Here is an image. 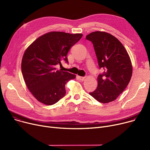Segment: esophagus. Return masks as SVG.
Here are the masks:
<instances>
[{
	"mask_svg": "<svg viewBox=\"0 0 150 150\" xmlns=\"http://www.w3.org/2000/svg\"><path fill=\"white\" fill-rule=\"evenodd\" d=\"M86 76H78V79H79L81 81H84L86 79Z\"/></svg>",
	"mask_w": 150,
	"mask_h": 150,
	"instance_id": "1",
	"label": "esophagus"
}]
</instances>
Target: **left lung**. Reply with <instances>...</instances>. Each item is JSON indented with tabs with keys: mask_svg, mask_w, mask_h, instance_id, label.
Here are the masks:
<instances>
[{
	"mask_svg": "<svg viewBox=\"0 0 150 150\" xmlns=\"http://www.w3.org/2000/svg\"><path fill=\"white\" fill-rule=\"evenodd\" d=\"M93 44L99 68L97 89L89 94L100 103L115 100L127 88L132 74L131 61L123 44L112 35L94 31L86 37Z\"/></svg>",
	"mask_w": 150,
	"mask_h": 150,
	"instance_id": "8db88e82",
	"label": "left lung"
}]
</instances>
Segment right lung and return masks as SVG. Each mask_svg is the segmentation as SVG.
<instances>
[{"instance_id": "1", "label": "right lung", "mask_w": 150, "mask_h": 150, "mask_svg": "<svg viewBox=\"0 0 150 150\" xmlns=\"http://www.w3.org/2000/svg\"><path fill=\"white\" fill-rule=\"evenodd\" d=\"M83 36L51 31L39 37L26 49L21 64L22 73L28 90L41 103L52 105L64 97L65 85L76 76L55 66L61 60L68 63L69 49Z\"/></svg>"}]
</instances>
